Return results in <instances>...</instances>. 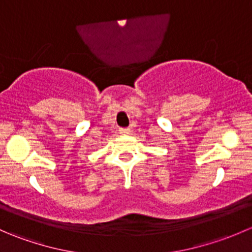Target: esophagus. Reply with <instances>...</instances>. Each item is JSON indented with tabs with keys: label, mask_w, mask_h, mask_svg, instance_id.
Segmentation results:
<instances>
[{
	"label": "esophagus",
	"mask_w": 252,
	"mask_h": 252,
	"mask_svg": "<svg viewBox=\"0 0 252 252\" xmlns=\"http://www.w3.org/2000/svg\"><path fill=\"white\" fill-rule=\"evenodd\" d=\"M119 131H121V134H128L129 131H130V129H129V128H121V129H119Z\"/></svg>",
	"instance_id": "1"
}]
</instances>
